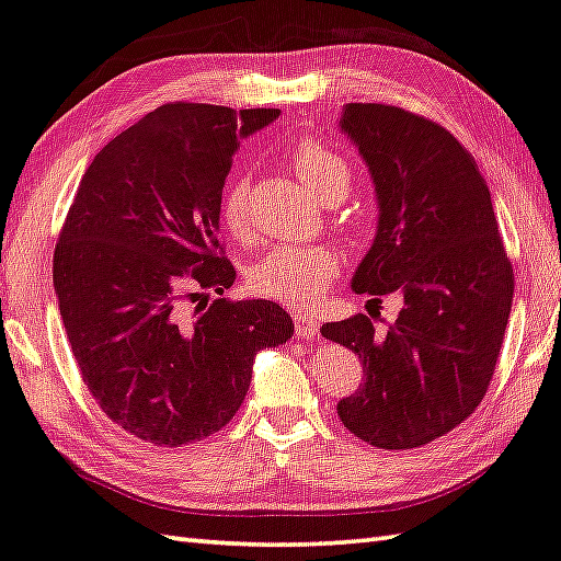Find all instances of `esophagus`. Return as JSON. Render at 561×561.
Wrapping results in <instances>:
<instances>
[{
    "label": "esophagus",
    "mask_w": 561,
    "mask_h": 561,
    "mask_svg": "<svg viewBox=\"0 0 561 561\" xmlns=\"http://www.w3.org/2000/svg\"><path fill=\"white\" fill-rule=\"evenodd\" d=\"M294 329L299 339L311 341L313 335H319V319L309 311H294Z\"/></svg>",
    "instance_id": "obj_1"
}]
</instances>
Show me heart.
<instances>
[{
	"mask_svg": "<svg viewBox=\"0 0 561 561\" xmlns=\"http://www.w3.org/2000/svg\"><path fill=\"white\" fill-rule=\"evenodd\" d=\"M287 161L294 174L331 203L341 201L351 188V167L339 151L323 141L304 137L289 149ZM220 220L238 242H252L248 226V179L230 176L220 193ZM339 274V257L325 245H279L248 270V289L262 299L284 301L289 307H309Z\"/></svg>",
	"mask_w": 561,
	"mask_h": 561,
	"instance_id": "obj_1",
	"label": "heart"
}]
</instances>
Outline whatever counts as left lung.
Instances as JSON below:
<instances>
[{
    "instance_id": "left-lung-1",
    "label": "left lung",
    "mask_w": 561,
    "mask_h": 561,
    "mask_svg": "<svg viewBox=\"0 0 561 561\" xmlns=\"http://www.w3.org/2000/svg\"><path fill=\"white\" fill-rule=\"evenodd\" d=\"M341 129L358 145L380 208L353 291H400L404 307L385 331L365 313L321 325L365 373L339 416L378 449H414L481 404L513 307V264L485 179L449 129L380 103L345 105Z\"/></svg>"
}]
</instances>
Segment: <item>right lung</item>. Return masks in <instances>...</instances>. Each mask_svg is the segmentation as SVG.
Wrapping results in <instances>:
<instances>
[{
    "mask_svg": "<svg viewBox=\"0 0 561 561\" xmlns=\"http://www.w3.org/2000/svg\"><path fill=\"white\" fill-rule=\"evenodd\" d=\"M279 110L169 103L90 161L54 252L80 378L112 422L157 446L222 430L245 400L257 351L291 339L279 304L220 297L236 267L218 238L238 139Z\"/></svg>",
    "mask_w": 561,
    "mask_h": 561,
    "instance_id": "obj_1",
    "label": "right lung"
}]
</instances>
